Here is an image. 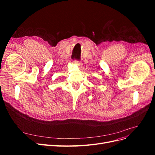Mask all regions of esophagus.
Instances as JSON below:
<instances>
[{
    "label": "esophagus",
    "mask_w": 155,
    "mask_h": 155,
    "mask_svg": "<svg viewBox=\"0 0 155 155\" xmlns=\"http://www.w3.org/2000/svg\"><path fill=\"white\" fill-rule=\"evenodd\" d=\"M74 63H76V64H77L79 67H81V66H82V62L81 61L75 60V61H74Z\"/></svg>",
    "instance_id": "34e87169"
}]
</instances>
